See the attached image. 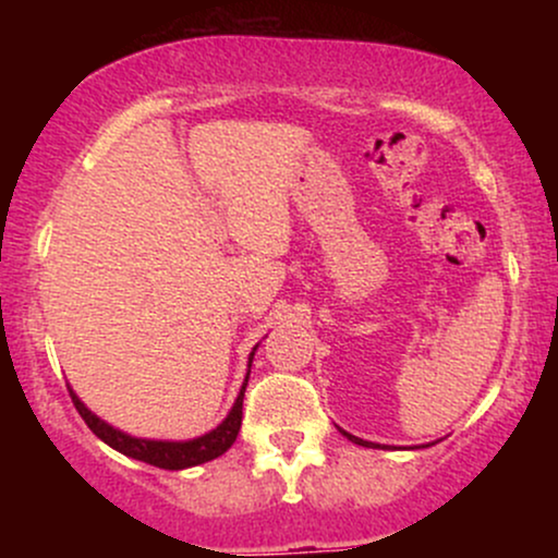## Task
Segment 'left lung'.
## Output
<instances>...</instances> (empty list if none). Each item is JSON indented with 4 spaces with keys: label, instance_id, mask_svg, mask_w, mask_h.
Instances as JSON below:
<instances>
[{
    "label": "left lung",
    "instance_id": "obj_1",
    "mask_svg": "<svg viewBox=\"0 0 558 558\" xmlns=\"http://www.w3.org/2000/svg\"><path fill=\"white\" fill-rule=\"evenodd\" d=\"M338 430H341V427H338ZM345 438L351 440V444H356V446H367V448H390V446H383V444H373V440H362V438H356V435H351V433H345V430H341ZM425 446H433V444H425ZM422 446V448H425Z\"/></svg>",
    "mask_w": 558,
    "mask_h": 558
}]
</instances>
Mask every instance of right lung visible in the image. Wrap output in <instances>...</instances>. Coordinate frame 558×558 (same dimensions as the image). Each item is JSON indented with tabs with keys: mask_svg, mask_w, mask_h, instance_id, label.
Returning a JSON list of instances; mask_svg holds the SVG:
<instances>
[{
	"mask_svg": "<svg viewBox=\"0 0 558 558\" xmlns=\"http://www.w3.org/2000/svg\"><path fill=\"white\" fill-rule=\"evenodd\" d=\"M257 345H254L252 354H248L246 377H243V386L239 390V396H235L230 412L226 414V420H222L217 427H213L209 433L198 435V438H189V440L136 438V435L118 430V427H112L110 422L96 417L92 409H88L86 403L78 399V393L68 386L70 399H73L75 409H78L81 417L86 420V425L92 427V433L96 435V438L105 440V444L114 448V451L125 453V457L136 459V462L159 466V470H189V466L213 462V459L222 457V453H226L228 448L235 444V438H239L241 414H243V393H246L248 373H252V360H254V351H257Z\"/></svg>",
	"mask_w": 558,
	"mask_h": 558,
	"instance_id": "1",
	"label": "right lung"
}]
</instances>
